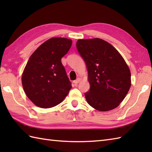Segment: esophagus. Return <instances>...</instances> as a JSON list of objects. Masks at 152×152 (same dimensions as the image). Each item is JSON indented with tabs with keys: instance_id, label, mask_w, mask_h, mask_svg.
Instances as JSON below:
<instances>
[{
	"instance_id": "esophagus-1",
	"label": "esophagus",
	"mask_w": 152,
	"mask_h": 152,
	"mask_svg": "<svg viewBox=\"0 0 152 152\" xmlns=\"http://www.w3.org/2000/svg\"><path fill=\"white\" fill-rule=\"evenodd\" d=\"M80 80H81V78H77L76 80H74V81L73 82H74V84H75V85H77V84H78V83L80 82Z\"/></svg>"
}]
</instances>
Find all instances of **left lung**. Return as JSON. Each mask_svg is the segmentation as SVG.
<instances>
[{
  "instance_id": "1",
  "label": "left lung",
  "mask_w": 152,
  "mask_h": 152,
  "mask_svg": "<svg viewBox=\"0 0 152 152\" xmlns=\"http://www.w3.org/2000/svg\"><path fill=\"white\" fill-rule=\"evenodd\" d=\"M78 53L86 64L90 83L86 101L99 111H109L119 106L131 85V72L115 48L101 38L77 41Z\"/></svg>"
}]
</instances>
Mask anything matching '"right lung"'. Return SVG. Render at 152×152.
<instances>
[{
    "instance_id": "add662e5",
    "label": "right lung",
    "mask_w": 152,
    "mask_h": 152,
    "mask_svg": "<svg viewBox=\"0 0 152 152\" xmlns=\"http://www.w3.org/2000/svg\"><path fill=\"white\" fill-rule=\"evenodd\" d=\"M72 42L64 38H51L31 55L22 75L25 94L42 108L53 107L62 102L72 88L61 58Z\"/></svg>"
}]
</instances>
